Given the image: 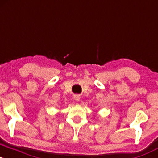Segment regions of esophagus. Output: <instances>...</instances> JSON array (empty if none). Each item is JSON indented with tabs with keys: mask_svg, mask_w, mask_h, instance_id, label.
<instances>
[{
	"mask_svg": "<svg viewBox=\"0 0 158 158\" xmlns=\"http://www.w3.org/2000/svg\"><path fill=\"white\" fill-rule=\"evenodd\" d=\"M74 98H75V99H76V100H77V101H79V96H78V95H76L75 97H74Z\"/></svg>",
	"mask_w": 158,
	"mask_h": 158,
	"instance_id": "obj_1",
	"label": "esophagus"
}]
</instances>
